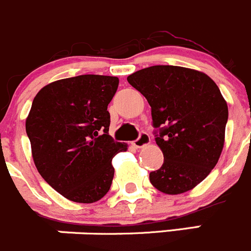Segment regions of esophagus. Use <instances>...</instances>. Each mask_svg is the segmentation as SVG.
I'll return each mask as SVG.
<instances>
[{
  "label": "esophagus",
  "mask_w": 251,
  "mask_h": 251,
  "mask_svg": "<svg viewBox=\"0 0 251 251\" xmlns=\"http://www.w3.org/2000/svg\"><path fill=\"white\" fill-rule=\"evenodd\" d=\"M149 142H151V138H149V135L147 134L146 132H142L141 134H139V137H138L137 139L133 142V146H134L135 148H142V147L149 144Z\"/></svg>",
  "instance_id": "1"
}]
</instances>
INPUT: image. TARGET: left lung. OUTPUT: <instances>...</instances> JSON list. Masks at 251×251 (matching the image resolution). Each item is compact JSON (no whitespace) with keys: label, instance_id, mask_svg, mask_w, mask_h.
Listing matches in <instances>:
<instances>
[{"label":"left lung","instance_id":"8db88e82","mask_svg":"<svg viewBox=\"0 0 251 251\" xmlns=\"http://www.w3.org/2000/svg\"><path fill=\"white\" fill-rule=\"evenodd\" d=\"M151 107L155 142L164 155L149 174L153 187L181 194L217 165L224 147L227 104L205 73L178 66H151L128 75Z\"/></svg>","mask_w":251,"mask_h":251}]
</instances>
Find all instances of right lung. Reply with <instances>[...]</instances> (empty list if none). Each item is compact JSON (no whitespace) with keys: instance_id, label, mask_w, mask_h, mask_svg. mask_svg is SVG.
<instances>
[{"instance_id":"1","label":"right lung","mask_w":251,"mask_h":251,"mask_svg":"<svg viewBox=\"0 0 251 251\" xmlns=\"http://www.w3.org/2000/svg\"><path fill=\"white\" fill-rule=\"evenodd\" d=\"M119 79L82 75L43 87L26 119L37 171L56 192L75 203H94L108 193L112 159L127 144L114 142L107 110Z\"/></svg>"}]
</instances>
